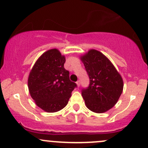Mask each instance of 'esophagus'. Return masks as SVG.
Returning <instances> with one entry per match:
<instances>
[{"instance_id": "obj_1", "label": "esophagus", "mask_w": 148, "mask_h": 148, "mask_svg": "<svg viewBox=\"0 0 148 148\" xmlns=\"http://www.w3.org/2000/svg\"><path fill=\"white\" fill-rule=\"evenodd\" d=\"M76 83H77V85L78 87L80 86V82H79V81H78V82H77Z\"/></svg>"}]
</instances>
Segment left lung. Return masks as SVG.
Returning a JSON list of instances; mask_svg holds the SVG:
<instances>
[{"label":"left lung","mask_w":148,"mask_h":148,"mask_svg":"<svg viewBox=\"0 0 148 148\" xmlns=\"http://www.w3.org/2000/svg\"><path fill=\"white\" fill-rule=\"evenodd\" d=\"M80 59L90 79L89 86L82 92L87 108L95 113L108 111L122 93V77L111 61L98 50H89Z\"/></svg>","instance_id":"8db88e82"}]
</instances>
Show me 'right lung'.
<instances>
[{
  "mask_svg": "<svg viewBox=\"0 0 148 148\" xmlns=\"http://www.w3.org/2000/svg\"><path fill=\"white\" fill-rule=\"evenodd\" d=\"M65 56L56 48L47 50L35 62L29 73L31 97L46 112H56L67 105L77 84L69 80L64 67Z\"/></svg>",
  "mask_w": 148,
  "mask_h": 148,
  "instance_id": "1",
  "label": "right lung"
}]
</instances>
